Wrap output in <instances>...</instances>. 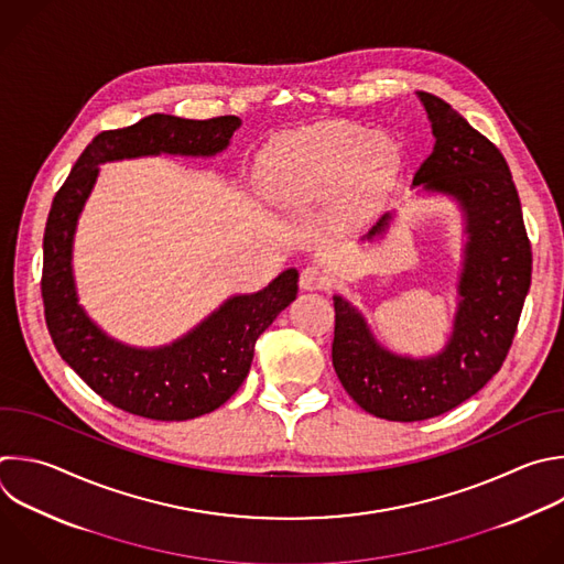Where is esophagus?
Segmentation results:
<instances>
[{"label": "esophagus", "mask_w": 564, "mask_h": 564, "mask_svg": "<svg viewBox=\"0 0 564 564\" xmlns=\"http://www.w3.org/2000/svg\"><path fill=\"white\" fill-rule=\"evenodd\" d=\"M329 283H332V276L321 265H307V268H303V272L299 276V285L303 290H325V288H329Z\"/></svg>", "instance_id": "34e87169"}]
</instances>
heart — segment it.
Returning <instances> with one entry per match:
<instances>
[{"mask_svg":"<svg viewBox=\"0 0 564 564\" xmlns=\"http://www.w3.org/2000/svg\"><path fill=\"white\" fill-rule=\"evenodd\" d=\"M399 163L392 137L351 123H323L283 134L261 156L268 191L285 204L318 199L345 178L358 193H381Z\"/></svg>","mask_w":564,"mask_h":564,"instance_id":"obj_1","label":"heart"}]
</instances>
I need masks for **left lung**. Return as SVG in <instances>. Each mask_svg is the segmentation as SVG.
<instances>
[{"mask_svg":"<svg viewBox=\"0 0 564 564\" xmlns=\"http://www.w3.org/2000/svg\"><path fill=\"white\" fill-rule=\"evenodd\" d=\"M436 137L414 187L452 197L465 219L458 310L447 345L425 358L401 356L373 338L365 316L334 296L332 362L345 392L369 414L414 423L471 399L500 369L531 285V243L502 152L436 95L419 93ZM392 215L365 237L390 228Z\"/></svg>","mask_w":564,"mask_h":564,"instance_id":"left-lung-1","label":"left lung"}]
</instances>
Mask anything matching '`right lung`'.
I'll return each mask as SVG.
<instances>
[{
  "mask_svg": "<svg viewBox=\"0 0 564 564\" xmlns=\"http://www.w3.org/2000/svg\"><path fill=\"white\" fill-rule=\"evenodd\" d=\"M241 119L150 115L99 132L57 191L44 232L42 296L59 356L104 401L152 421H187L221 408L246 381L257 338L299 292V272H281L254 294L230 296L195 329L170 345L141 349L110 338L79 305L73 276L77 219L106 161L183 154L213 156L230 145Z\"/></svg>",
  "mask_w": 564,
  "mask_h": 564,
  "instance_id": "obj_1",
  "label": "right lung"
}]
</instances>
